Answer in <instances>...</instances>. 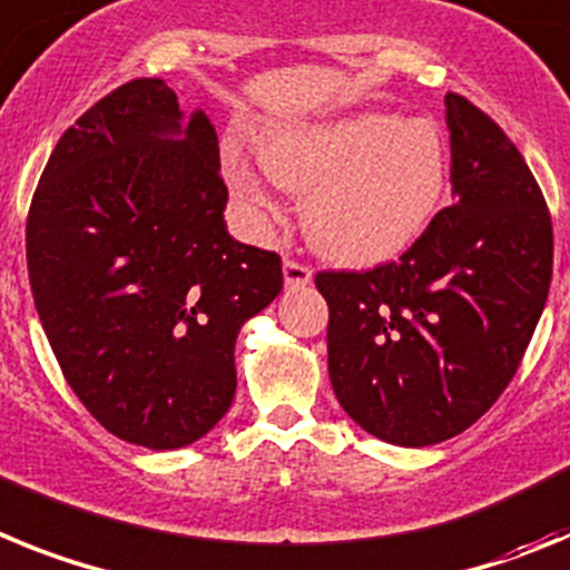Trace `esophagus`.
Listing matches in <instances>:
<instances>
[{
    "label": "esophagus",
    "mask_w": 570,
    "mask_h": 570,
    "mask_svg": "<svg viewBox=\"0 0 570 570\" xmlns=\"http://www.w3.org/2000/svg\"><path fill=\"white\" fill-rule=\"evenodd\" d=\"M313 284V269L298 261H284V286L286 289H306Z\"/></svg>",
    "instance_id": "1"
}]
</instances>
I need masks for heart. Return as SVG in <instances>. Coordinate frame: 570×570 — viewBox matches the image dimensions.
<instances>
[{"label":"heart","instance_id":"heart-1","mask_svg":"<svg viewBox=\"0 0 570 570\" xmlns=\"http://www.w3.org/2000/svg\"><path fill=\"white\" fill-rule=\"evenodd\" d=\"M257 160L272 180L304 195L301 226L318 255L373 266L415 244L448 189V142L433 120L390 111H350L286 122L261 137ZM226 180L252 224L278 206L249 157L224 155Z\"/></svg>","mask_w":570,"mask_h":570}]
</instances>
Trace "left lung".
Segmentation results:
<instances>
[{
	"label": "left lung",
	"instance_id": "8db88e82",
	"mask_svg": "<svg viewBox=\"0 0 570 570\" xmlns=\"http://www.w3.org/2000/svg\"><path fill=\"white\" fill-rule=\"evenodd\" d=\"M456 203L399 264L321 272L335 399L381 442L428 448L491 410L546 309L553 229L531 168L502 128L444 97Z\"/></svg>",
	"mask_w": 570,
	"mask_h": 570
}]
</instances>
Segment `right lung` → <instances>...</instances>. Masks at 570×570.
<instances>
[{
    "label": "right lung",
    "instance_id": "right-lung-1",
    "mask_svg": "<svg viewBox=\"0 0 570 570\" xmlns=\"http://www.w3.org/2000/svg\"><path fill=\"white\" fill-rule=\"evenodd\" d=\"M217 131L163 79L126 82L59 137L24 252L33 304L88 413L177 450L232 407L240 326L278 298L275 252L226 232Z\"/></svg>",
    "mask_w": 570,
    "mask_h": 570
}]
</instances>
